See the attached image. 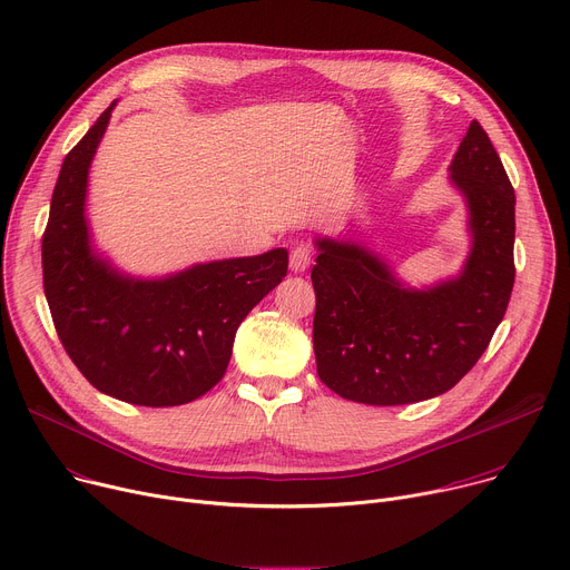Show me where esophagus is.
<instances>
[{
    "label": "esophagus",
    "instance_id": "obj_1",
    "mask_svg": "<svg viewBox=\"0 0 570 570\" xmlns=\"http://www.w3.org/2000/svg\"><path fill=\"white\" fill-rule=\"evenodd\" d=\"M288 266L293 273H304L308 266H312V249L306 245H295L288 256Z\"/></svg>",
    "mask_w": 570,
    "mask_h": 570
}]
</instances>
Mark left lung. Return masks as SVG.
<instances>
[{
  "mask_svg": "<svg viewBox=\"0 0 570 570\" xmlns=\"http://www.w3.org/2000/svg\"><path fill=\"white\" fill-rule=\"evenodd\" d=\"M448 170L469 206L471 232L456 277L411 288L366 245L316 238V366L345 400L395 406L450 391L504 318L515 277V195L478 120Z\"/></svg>",
  "mask_w": 570,
  "mask_h": 570,
  "instance_id": "obj_1",
  "label": "left lung"
}]
</instances>
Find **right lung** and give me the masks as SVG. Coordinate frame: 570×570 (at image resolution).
<instances>
[{"label":"right lung","instance_id":"add662e5","mask_svg":"<svg viewBox=\"0 0 570 570\" xmlns=\"http://www.w3.org/2000/svg\"><path fill=\"white\" fill-rule=\"evenodd\" d=\"M114 105L68 151L42 236V286L57 334L101 393L140 406H177L225 375L238 325L288 271L284 247L140 279L92 247L88 170Z\"/></svg>","mask_w":570,"mask_h":570}]
</instances>
